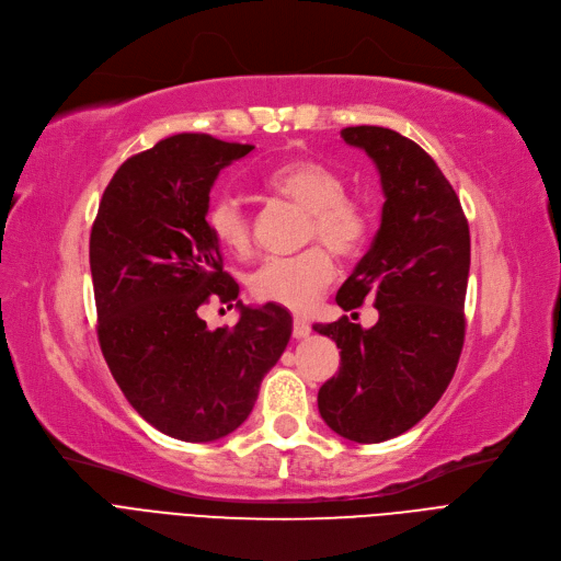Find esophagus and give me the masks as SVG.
Returning a JSON list of instances; mask_svg holds the SVG:
<instances>
[{
    "label": "esophagus",
    "mask_w": 561,
    "mask_h": 561,
    "mask_svg": "<svg viewBox=\"0 0 561 561\" xmlns=\"http://www.w3.org/2000/svg\"><path fill=\"white\" fill-rule=\"evenodd\" d=\"M311 334V325L305 319H294V336L305 339Z\"/></svg>",
    "instance_id": "esophagus-1"
}]
</instances>
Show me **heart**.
Returning <instances> with one entry per match:
<instances>
[{"instance_id": "1", "label": "heart", "mask_w": 561, "mask_h": 561, "mask_svg": "<svg viewBox=\"0 0 561 561\" xmlns=\"http://www.w3.org/2000/svg\"><path fill=\"white\" fill-rule=\"evenodd\" d=\"M263 187L277 199L307 213L302 242H323L341 259H355L371 233L369 208L346 194V179L316 158H296L275 167ZM208 229L220 248L245 254L252 245V220L233 194H222L208 208ZM328 249V250H329ZM327 250V251H328ZM321 245L298 256L265 259L250 275V290L259 302L290 311H309L334 279V261Z\"/></svg>"}]
</instances>
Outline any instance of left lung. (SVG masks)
I'll return each instance as SVG.
<instances>
[{"label":"left lung","instance_id":"left-lung-1","mask_svg":"<svg viewBox=\"0 0 561 561\" xmlns=\"http://www.w3.org/2000/svg\"><path fill=\"white\" fill-rule=\"evenodd\" d=\"M341 137L374 160L385 204L371 250L336 305L353 311L371 298L378 323L364 330L341 316L313 325L341 348L319 410L341 437L374 445L426 417L454 378L466 339L470 229L451 183L420 144L380 126L344 128Z\"/></svg>","mask_w":561,"mask_h":561}]
</instances>
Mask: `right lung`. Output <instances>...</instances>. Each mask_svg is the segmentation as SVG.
<instances>
[{
    "instance_id": "obj_1",
    "label": "right lung",
    "mask_w": 561,
    "mask_h": 561,
    "mask_svg": "<svg viewBox=\"0 0 561 561\" xmlns=\"http://www.w3.org/2000/svg\"><path fill=\"white\" fill-rule=\"evenodd\" d=\"M252 149L199 133L167 137L116 169L91 227L107 367L146 422L185 443L220 440L250 417L294 328L271 302H236L233 328L208 330L199 316L238 298L206 215L215 179Z\"/></svg>"
}]
</instances>
